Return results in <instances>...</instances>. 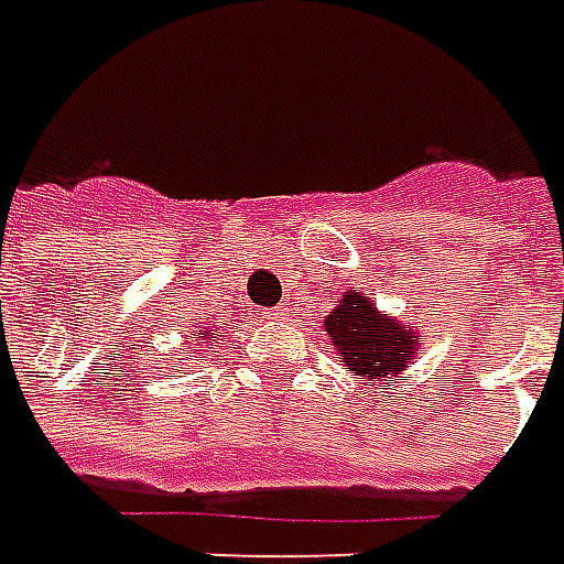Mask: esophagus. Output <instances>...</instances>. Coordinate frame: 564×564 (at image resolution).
Segmentation results:
<instances>
[{"mask_svg": "<svg viewBox=\"0 0 564 564\" xmlns=\"http://www.w3.org/2000/svg\"><path fill=\"white\" fill-rule=\"evenodd\" d=\"M267 315L273 317V321H288V317H291V303H279V306L270 308Z\"/></svg>", "mask_w": 564, "mask_h": 564, "instance_id": "esophagus-1", "label": "esophagus"}]
</instances>
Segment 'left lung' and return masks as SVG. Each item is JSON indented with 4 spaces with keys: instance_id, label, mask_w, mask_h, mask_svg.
Instances as JSON below:
<instances>
[{
    "instance_id": "left-lung-1",
    "label": "left lung",
    "mask_w": 564,
    "mask_h": 564,
    "mask_svg": "<svg viewBox=\"0 0 564 564\" xmlns=\"http://www.w3.org/2000/svg\"><path fill=\"white\" fill-rule=\"evenodd\" d=\"M324 333L345 362L359 378L401 375L419 354V333L395 317L380 315L378 303L359 291H345V297L324 321Z\"/></svg>"
}]
</instances>
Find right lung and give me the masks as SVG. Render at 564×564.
<instances>
[{
  "label": "right lung",
  "instance_id": "add662e5",
  "mask_svg": "<svg viewBox=\"0 0 564 564\" xmlns=\"http://www.w3.org/2000/svg\"><path fill=\"white\" fill-rule=\"evenodd\" d=\"M205 338L207 341H214V338H217V333H214V329H205V327L196 329V341H205Z\"/></svg>",
  "mask_w": 564,
  "mask_h": 564
}]
</instances>
